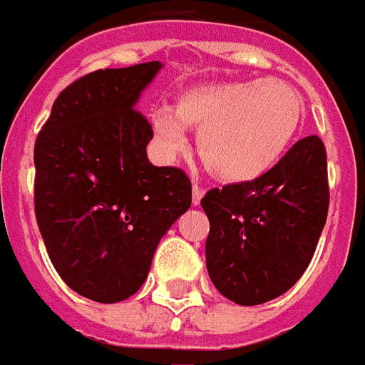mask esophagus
Segmentation results:
<instances>
[{
    "label": "esophagus",
    "mask_w": 365,
    "mask_h": 365,
    "mask_svg": "<svg viewBox=\"0 0 365 365\" xmlns=\"http://www.w3.org/2000/svg\"><path fill=\"white\" fill-rule=\"evenodd\" d=\"M202 196H204V188L198 187V185H195V187H192V204H195V206H198V204H200V200H202Z\"/></svg>",
    "instance_id": "1"
}]
</instances>
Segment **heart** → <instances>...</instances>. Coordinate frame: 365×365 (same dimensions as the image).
I'll return each mask as SVG.
<instances>
[{
  "instance_id": "obj_1",
  "label": "heart",
  "mask_w": 365,
  "mask_h": 365,
  "mask_svg": "<svg viewBox=\"0 0 365 365\" xmlns=\"http://www.w3.org/2000/svg\"><path fill=\"white\" fill-rule=\"evenodd\" d=\"M302 120V98L277 78L220 82L188 90L175 108L151 113L155 151L175 161L198 128L196 149L206 169L224 182H245L273 169Z\"/></svg>"
}]
</instances>
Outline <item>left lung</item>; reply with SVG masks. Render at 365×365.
I'll return each mask as SVG.
<instances>
[{
	"label": "left lung",
	"mask_w": 365,
	"mask_h": 365,
	"mask_svg": "<svg viewBox=\"0 0 365 365\" xmlns=\"http://www.w3.org/2000/svg\"><path fill=\"white\" fill-rule=\"evenodd\" d=\"M206 269L226 299L253 307L287 293L309 267L328 214L324 143L297 141L265 175L202 200Z\"/></svg>",
	"instance_id": "left-lung-1"
}]
</instances>
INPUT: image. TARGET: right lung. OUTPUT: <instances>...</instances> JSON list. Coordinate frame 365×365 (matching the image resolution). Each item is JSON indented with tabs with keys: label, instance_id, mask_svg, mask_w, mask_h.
Returning a JSON list of instances; mask_svg holds the SVG:
<instances>
[{
	"label": "right lung",
	"instance_id": "right-lung-1",
	"mask_svg": "<svg viewBox=\"0 0 365 365\" xmlns=\"http://www.w3.org/2000/svg\"><path fill=\"white\" fill-rule=\"evenodd\" d=\"M163 63L86 74L61 92L35 143V214L72 291L120 302L145 283L161 237L190 208V178L147 159L135 106Z\"/></svg>",
	"mask_w": 365,
	"mask_h": 365
}]
</instances>
